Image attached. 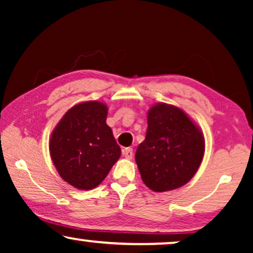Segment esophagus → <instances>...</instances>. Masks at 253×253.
I'll list each match as a JSON object with an SVG mask.
<instances>
[{
  "instance_id": "1",
  "label": "esophagus",
  "mask_w": 253,
  "mask_h": 253,
  "mask_svg": "<svg viewBox=\"0 0 253 253\" xmlns=\"http://www.w3.org/2000/svg\"><path fill=\"white\" fill-rule=\"evenodd\" d=\"M122 153H123V155L124 157H126V159H132V155H133V150L131 147H126V148H123L122 150Z\"/></svg>"
}]
</instances>
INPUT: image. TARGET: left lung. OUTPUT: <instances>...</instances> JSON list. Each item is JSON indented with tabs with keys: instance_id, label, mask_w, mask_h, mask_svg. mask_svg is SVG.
<instances>
[{
	"instance_id": "8db88e82",
	"label": "left lung",
	"mask_w": 253,
	"mask_h": 253,
	"mask_svg": "<svg viewBox=\"0 0 253 253\" xmlns=\"http://www.w3.org/2000/svg\"><path fill=\"white\" fill-rule=\"evenodd\" d=\"M204 152L199 127L182 109L160 102L148 110L146 138L134 159L147 188L165 192L181 188L193 177Z\"/></svg>"
}]
</instances>
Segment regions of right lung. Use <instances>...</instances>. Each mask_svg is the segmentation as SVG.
I'll list each match as a JSON object with an SVG mask.
<instances>
[{
	"label": "right lung",
	"instance_id": "add662e5",
	"mask_svg": "<svg viewBox=\"0 0 253 253\" xmlns=\"http://www.w3.org/2000/svg\"><path fill=\"white\" fill-rule=\"evenodd\" d=\"M108 108L99 101L78 103L68 110L51 132L49 152L58 174L79 190L98 186L121 157L107 126Z\"/></svg>",
	"mask_w": 253,
	"mask_h": 253
}]
</instances>
